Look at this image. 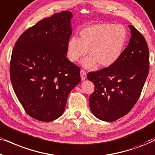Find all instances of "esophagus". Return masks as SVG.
Listing matches in <instances>:
<instances>
[{"label":"esophagus","instance_id":"1","mask_svg":"<svg viewBox=\"0 0 155 155\" xmlns=\"http://www.w3.org/2000/svg\"><path fill=\"white\" fill-rule=\"evenodd\" d=\"M80 76H81V80H85L86 77H87L86 72L83 71V70H81V71H80Z\"/></svg>","mask_w":155,"mask_h":155}]
</instances>
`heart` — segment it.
<instances>
[{
    "label": "heart",
    "mask_w": 155,
    "mask_h": 155,
    "mask_svg": "<svg viewBox=\"0 0 155 155\" xmlns=\"http://www.w3.org/2000/svg\"><path fill=\"white\" fill-rule=\"evenodd\" d=\"M126 39V31L121 25L95 24L82 29L79 39L71 37L68 42V55L70 60L76 62L85 56L82 61L87 68L97 64L109 67L114 64L121 54Z\"/></svg>",
    "instance_id": "b5f03b06"
}]
</instances>
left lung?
Returning <instances> with one entry per match:
<instances>
[{
    "label": "left lung",
    "instance_id": "obj_1",
    "mask_svg": "<svg viewBox=\"0 0 155 155\" xmlns=\"http://www.w3.org/2000/svg\"><path fill=\"white\" fill-rule=\"evenodd\" d=\"M128 45L114 64L87 74L94 84L90 97L91 112L104 121L126 115L138 100L149 73V49L145 38L133 25Z\"/></svg>",
    "mask_w": 155,
    "mask_h": 155
}]
</instances>
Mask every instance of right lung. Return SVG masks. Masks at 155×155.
<instances>
[{
	"instance_id": "1",
	"label": "right lung",
	"mask_w": 155,
	"mask_h": 155,
	"mask_svg": "<svg viewBox=\"0 0 155 155\" xmlns=\"http://www.w3.org/2000/svg\"><path fill=\"white\" fill-rule=\"evenodd\" d=\"M70 11L44 19L19 37L12 50V87L26 113L49 122L62 115L71 91L81 80L80 68L67 58L72 34Z\"/></svg>"
}]
</instances>
